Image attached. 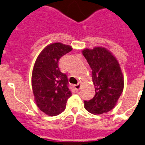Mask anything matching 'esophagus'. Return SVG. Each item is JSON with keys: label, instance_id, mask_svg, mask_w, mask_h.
Wrapping results in <instances>:
<instances>
[{"label": "esophagus", "instance_id": "1", "mask_svg": "<svg viewBox=\"0 0 145 145\" xmlns=\"http://www.w3.org/2000/svg\"><path fill=\"white\" fill-rule=\"evenodd\" d=\"M81 86H82V84H81V83H80V82H78V84H76V85L74 86V88H75V90H76V91H78L80 90V88H81Z\"/></svg>", "mask_w": 145, "mask_h": 145}]
</instances>
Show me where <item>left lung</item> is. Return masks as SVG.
<instances>
[{
    "instance_id": "8db88e82",
    "label": "left lung",
    "mask_w": 145,
    "mask_h": 145,
    "mask_svg": "<svg viewBox=\"0 0 145 145\" xmlns=\"http://www.w3.org/2000/svg\"><path fill=\"white\" fill-rule=\"evenodd\" d=\"M92 69L95 96L84 101V108L93 114L108 112L116 105L122 93L124 80L118 61L107 48L97 46L82 51Z\"/></svg>"
}]
</instances>
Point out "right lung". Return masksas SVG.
<instances>
[{
  "mask_svg": "<svg viewBox=\"0 0 145 145\" xmlns=\"http://www.w3.org/2000/svg\"><path fill=\"white\" fill-rule=\"evenodd\" d=\"M72 50V46L61 42L51 43L42 50L34 63L31 77L34 100L48 116L63 112L67 99L72 96L67 75L58 67L59 59Z\"/></svg>",
  "mask_w": 145,
  "mask_h": 145,
  "instance_id": "add662e5",
  "label": "right lung"
}]
</instances>
